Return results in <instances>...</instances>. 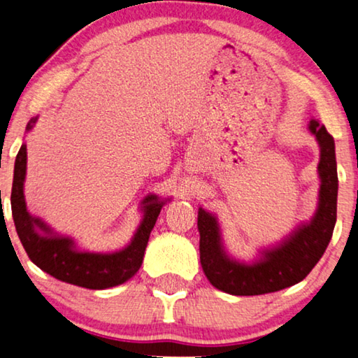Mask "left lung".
<instances>
[{"label": "left lung", "instance_id": "8db88e82", "mask_svg": "<svg viewBox=\"0 0 358 358\" xmlns=\"http://www.w3.org/2000/svg\"><path fill=\"white\" fill-rule=\"evenodd\" d=\"M308 129L316 137L319 155V201L311 221L299 224L292 234L268 249H260L250 264L232 259L224 247L221 227L214 214L198 209L199 260L214 288L236 296H255L293 287L314 268L334 232L337 219V164L334 137L311 119Z\"/></svg>", "mask_w": 358, "mask_h": 358}]
</instances>
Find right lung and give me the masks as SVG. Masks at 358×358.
Listing matches in <instances>:
<instances>
[{
  "label": "right lung",
  "instance_id": "add662e5",
  "mask_svg": "<svg viewBox=\"0 0 358 358\" xmlns=\"http://www.w3.org/2000/svg\"><path fill=\"white\" fill-rule=\"evenodd\" d=\"M36 122L37 117H32L26 131L29 132ZM26 165L27 149L26 144H22L14 162L11 209L17 236L32 264L60 282L90 289L113 288L132 278L144 260L147 242L160 209L170 199H160L157 194H149L142 199L141 209L144 216L134 237L124 249L109 254L78 250L71 237L57 234L41 217L27 211L24 198Z\"/></svg>",
  "mask_w": 358,
  "mask_h": 358
}]
</instances>
